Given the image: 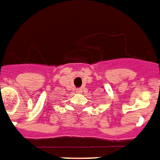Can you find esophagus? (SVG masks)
I'll return each mask as SVG.
<instances>
[{
	"label": "esophagus",
	"instance_id": "obj_1",
	"mask_svg": "<svg viewBox=\"0 0 160 160\" xmlns=\"http://www.w3.org/2000/svg\"><path fill=\"white\" fill-rule=\"evenodd\" d=\"M77 92L78 93H82V88H79V89H77Z\"/></svg>",
	"mask_w": 160,
	"mask_h": 160
}]
</instances>
